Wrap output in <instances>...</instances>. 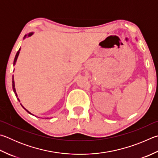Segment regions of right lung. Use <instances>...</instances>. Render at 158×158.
Here are the masks:
<instances>
[{
  "mask_svg": "<svg viewBox=\"0 0 158 158\" xmlns=\"http://www.w3.org/2000/svg\"><path fill=\"white\" fill-rule=\"evenodd\" d=\"M34 33L33 32H30L29 34H25V35L24 36V37H23V39H25V38H26V37H29V36H31V35H32ZM20 50H21V48H20V49L19 50V51L17 52V53H16V56H15V58H14V65L16 64V61H17V59H18V56H19V53H20ZM12 88H13V91H14V93H15V95L16 96V97H18V95H17V94H16V89H15V84H14V75L12 76ZM18 99V100H19V102H20V100H19V98H17ZM21 106L25 110H26L28 113H30V114H32V115H34L33 114H31L30 112H29L28 111L27 109H25L23 106V105L21 104Z\"/></svg>",
  "mask_w": 158,
  "mask_h": 158,
  "instance_id": "right-lung-1",
  "label": "right lung"
}]
</instances>
